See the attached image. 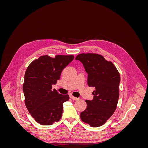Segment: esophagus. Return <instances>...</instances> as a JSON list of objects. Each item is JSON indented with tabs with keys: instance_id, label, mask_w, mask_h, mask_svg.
I'll list each match as a JSON object with an SVG mask.
<instances>
[{
	"instance_id": "esophagus-1",
	"label": "esophagus",
	"mask_w": 148,
	"mask_h": 148,
	"mask_svg": "<svg viewBox=\"0 0 148 148\" xmlns=\"http://www.w3.org/2000/svg\"><path fill=\"white\" fill-rule=\"evenodd\" d=\"M70 97L71 98V99H73V100H75V101H77V100L78 99V97H75L73 96L72 95H70Z\"/></svg>"
}]
</instances>
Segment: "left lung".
Returning <instances> with one entry per match:
<instances>
[{"mask_svg":"<svg viewBox=\"0 0 148 148\" xmlns=\"http://www.w3.org/2000/svg\"><path fill=\"white\" fill-rule=\"evenodd\" d=\"M88 73V84L95 88L93 99L86 100V109L80 114L82 120L91 127L104 125L115 112L119 98L120 76L111 62L96 53H81L75 58Z\"/></svg>","mask_w":148,"mask_h":148,"instance_id":"1","label":"left lung"}]
</instances>
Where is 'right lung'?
Returning <instances> with one entry per match:
<instances>
[{
  "label": "right lung",
  "instance_id": "1",
  "mask_svg": "<svg viewBox=\"0 0 148 148\" xmlns=\"http://www.w3.org/2000/svg\"><path fill=\"white\" fill-rule=\"evenodd\" d=\"M73 59V56H43L26 69L23 85L25 105L39 124L51 125L61 119L63 104L69 100V96L52 90V85L56 84L62 70Z\"/></svg>",
  "mask_w": 148,
  "mask_h": 148
}]
</instances>
